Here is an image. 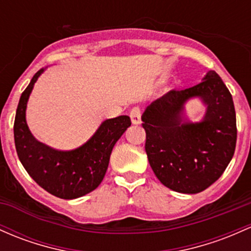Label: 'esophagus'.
I'll return each instance as SVG.
<instances>
[{"mask_svg":"<svg viewBox=\"0 0 251 251\" xmlns=\"http://www.w3.org/2000/svg\"><path fill=\"white\" fill-rule=\"evenodd\" d=\"M130 117H131L132 124H134V125H138V124H140V121H142V112H140V109L138 108V107H134V108H132V111L130 113Z\"/></svg>","mask_w":251,"mask_h":251,"instance_id":"obj_1","label":"esophagus"}]
</instances>
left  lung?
Returning a JSON list of instances; mask_svg holds the SVG:
<instances>
[{"instance_id": "left-lung-1", "label": "left lung", "mask_w": 251, "mask_h": 251, "mask_svg": "<svg viewBox=\"0 0 251 251\" xmlns=\"http://www.w3.org/2000/svg\"><path fill=\"white\" fill-rule=\"evenodd\" d=\"M200 97L206 113L199 123L183 117L184 104ZM149 163L173 191L197 194L216 182L235 153L237 127L232 96L216 71L184 90H170L142 115Z\"/></svg>"}]
</instances>
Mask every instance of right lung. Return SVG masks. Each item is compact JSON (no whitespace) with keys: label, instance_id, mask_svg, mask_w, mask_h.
<instances>
[{"label":"right lung","instance_id":"obj_1","mask_svg":"<svg viewBox=\"0 0 251 251\" xmlns=\"http://www.w3.org/2000/svg\"><path fill=\"white\" fill-rule=\"evenodd\" d=\"M40 69L21 94L14 121V140L19 159L41 188L60 199H76L93 192L103 180L113 147L131 126L127 115L104 120L87 143L59 151L33 137L26 123V107Z\"/></svg>","mask_w":251,"mask_h":251}]
</instances>
